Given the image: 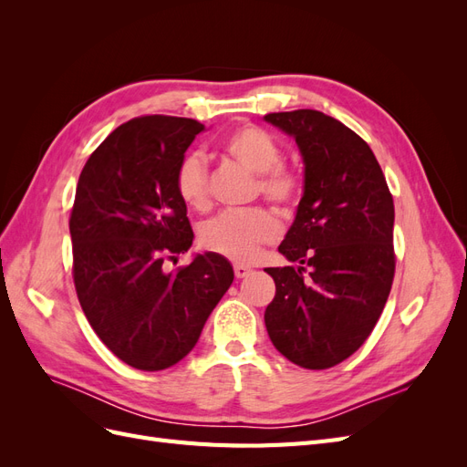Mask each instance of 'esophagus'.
I'll list each match as a JSON object with an SVG mask.
<instances>
[{
  "label": "esophagus",
  "mask_w": 467,
  "mask_h": 467,
  "mask_svg": "<svg viewBox=\"0 0 467 467\" xmlns=\"http://www.w3.org/2000/svg\"><path fill=\"white\" fill-rule=\"evenodd\" d=\"M234 273H235V278H247L253 271H251V266L237 263V265H234Z\"/></svg>",
  "instance_id": "esophagus-1"
}]
</instances>
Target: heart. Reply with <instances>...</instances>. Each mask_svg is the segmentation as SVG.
Returning a JSON list of instances; mask_svg holds the SVG:
<instances>
[{
    "mask_svg": "<svg viewBox=\"0 0 467 467\" xmlns=\"http://www.w3.org/2000/svg\"><path fill=\"white\" fill-rule=\"evenodd\" d=\"M225 158L255 173V194L280 208L298 204L304 181L302 175L282 161V148L276 140L255 124H242L225 134L220 142ZM175 191L182 204L194 212L212 206L208 169L201 155L189 153L175 169ZM280 237V223L266 208H251L234 214H220L202 223L201 245L230 261H249L259 247Z\"/></svg>",
    "mask_w": 467,
    "mask_h": 467,
    "instance_id": "heart-1",
    "label": "heart"
}]
</instances>
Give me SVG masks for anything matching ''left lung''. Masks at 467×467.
I'll use <instances>...</instances> for the list:
<instances>
[{"label":"left lung","mask_w":467,"mask_h":467,"mask_svg":"<svg viewBox=\"0 0 467 467\" xmlns=\"http://www.w3.org/2000/svg\"><path fill=\"white\" fill-rule=\"evenodd\" d=\"M306 163L298 214L278 251L298 266L265 268L276 285L265 325L282 357L325 370L357 352L384 312L395 275L393 196L374 151L314 109L265 115Z\"/></svg>","instance_id":"8db88e82"}]
</instances>
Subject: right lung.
Returning a JSON list of instances; mask_svg holds the SVG:
<instances>
[{
  "instance_id": "obj_1",
  "label": "right lung",
  "mask_w": 467,
  "mask_h": 467,
  "mask_svg": "<svg viewBox=\"0 0 467 467\" xmlns=\"http://www.w3.org/2000/svg\"><path fill=\"white\" fill-rule=\"evenodd\" d=\"M202 130L199 120L167 115L120 124L81 169L69 214L83 314L112 355L144 372L189 355L234 282L216 253L163 268L192 245L175 169Z\"/></svg>"
}]
</instances>
